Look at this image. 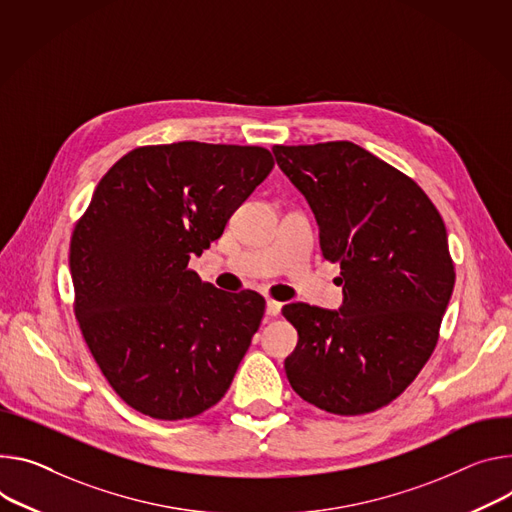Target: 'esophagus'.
Here are the masks:
<instances>
[{"label":"esophagus","instance_id":"1","mask_svg":"<svg viewBox=\"0 0 512 512\" xmlns=\"http://www.w3.org/2000/svg\"><path fill=\"white\" fill-rule=\"evenodd\" d=\"M282 312V304L280 302H275V300H267V304H265V314L269 316V318H273V316H277Z\"/></svg>","mask_w":512,"mask_h":512}]
</instances>
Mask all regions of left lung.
I'll return each instance as SVG.
<instances>
[{"mask_svg":"<svg viewBox=\"0 0 512 512\" xmlns=\"http://www.w3.org/2000/svg\"><path fill=\"white\" fill-rule=\"evenodd\" d=\"M273 155L312 208L320 251L341 263L343 284L339 310L282 308L298 331L286 376L320 410L374 412L437 345L455 284L443 218L410 177L349 141L275 145Z\"/></svg>","mask_w":512,"mask_h":512,"instance_id":"8db88e82","label":"left lung"}]
</instances>
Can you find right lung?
Segmentation results:
<instances>
[{"instance_id":"right-lung-1","label":"right lung","mask_w":512,"mask_h":512,"mask_svg":"<svg viewBox=\"0 0 512 512\" xmlns=\"http://www.w3.org/2000/svg\"><path fill=\"white\" fill-rule=\"evenodd\" d=\"M273 169L261 147L183 141L124 155L75 224L69 267L83 339L114 392L161 421L230 388L265 300L188 269Z\"/></svg>"}]
</instances>
